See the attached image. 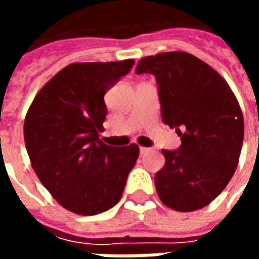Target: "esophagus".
Masks as SVG:
<instances>
[{"label":"esophagus","instance_id":"1","mask_svg":"<svg viewBox=\"0 0 259 259\" xmlns=\"http://www.w3.org/2000/svg\"><path fill=\"white\" fill-rule=\"evenodd\" d=\"M150 151H151V148H147V147H140V154H141V155H144V154H148Z\"/></svg>","mask_w":259,"mask_h":259}]
</instances>
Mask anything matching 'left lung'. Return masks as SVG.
Returning a JSON list of instances; mask_svg holds the SVG:
<instances>
[{"mask_svg": "<svg viewBox=\"0 0 259 259\" xmlns=\"http://www.w3.org/2000/svg\"><path fill=\"white\" fill-rule=\"evenodd\" d=\"M136 73L155 76L163 123L182 144L162 150L155 189L175 211L201 209L221 194L239 163L244 119L226 80L204 61L180 51L144 57Z\"/></svg>", "mask_w": 259, "mask_h": 259, "instance_id": "8db88e82", "label": "left lung"}]
</instances>
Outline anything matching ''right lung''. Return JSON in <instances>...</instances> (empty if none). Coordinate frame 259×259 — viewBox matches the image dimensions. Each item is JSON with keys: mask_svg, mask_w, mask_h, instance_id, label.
Returning <instances> with one entry per match:
<instances>
[{"mask_svg": "<svg viewBox=\"0 0 259 259\" xmlns=\"http://www.w3.org/2000/svg\"><path fill=\"white\" fill-rule=\"evenodd\" d=\"M135 64L77 62L65 66L37 93L26 113L25 144L31 168L58 204L97 215L118 204L139 146L100 140L107 116L104 96Z\"/></svg>", "mask_w": 259, "mask_h": 259, "instance_id": "obj_1", "label": "right lung"}]
</instances>
